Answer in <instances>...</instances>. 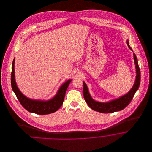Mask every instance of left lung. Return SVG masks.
I'll return each instance as SVG.
<instances>
[{"instance_id":"obj_1","label":"left lung","mask_w":152,"mask_h":152,"mask_svg":"<svg viewBox=\"0 0 152 152\" xmlns=\"http://www.w3.org/2000/svg\"><path fill=\"white\" fill-rule=\"evenodd\" d=\"M128 47L132 50V48L129 45L128 40L126 41ZM134 63L136 65V78L135 80V83L133 85L130 91L125 95L120 97V98L115 99L113 100L107 102H100L98 101H94V100L91 97V95L89 93L87 85L85 82H83L84 88H83V94L84 99L86 101L87 104L89 107L94 110L95 111L104 113H113L117 111H120L123 110V109L126 107L132 100L134 95L136 91H137L140 84V70L138 64L137 58L134 53H133Z\"/></svg>"}]
</instances>
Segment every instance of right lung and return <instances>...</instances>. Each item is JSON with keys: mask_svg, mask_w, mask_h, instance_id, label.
Wrapping results in <instances>:
<instances>
[{"mask_svg": "<svg viewBox=\"0 0 152 152\" xmlns=\"http://www.w3.org/2000/svg\"><path fill=\"white\" fill-rule=\"evenodd\" d=\"M15 58L12 62L11 83L13 91L22 106L29 112L37 115H48L57 111L61 107L65 97V92L71 80H68L60 88L57 94L48 101L34 100L26 97L17 87L15 80Z\"/></svg>", "mask_w": 152, "mask_h": 152, "instance_id": "right-lung-1", "label": "right lung"}]
</instances>
